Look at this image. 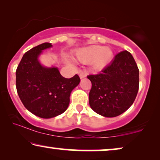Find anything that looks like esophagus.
I'll list each match as a JSON object with an SVG mask.
<instances>
[{"mask_svg": "<svg viewBox=\"0 0 160 160\" xmlns=\"http://www.w3.org/2000/svg\"><path fill=\"white\" fill-rule=\"evenodd\" d=\"M79 76H80V78H81V79H82V78H84L86 77V75H85L84 72H80V74H79Z\"/></svg>", "mask_w": 160, "mask_h": 160, "instance_id": "1", "label": "esophagus"}]
</instances>
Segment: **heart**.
I'll list each match as a JSON object with an SVG mask.
<instances>
[{"label": "heart", "instance_id": "b5f03b06", "mask_svg": "<svg viewBox=\"0 0 160 160\" xmlns=\"http://www.w3.org/2000/svg\"><path fill=\"white\" fill-rule=\"evenodd\" d=\"M113 57V52L109 47L102 46H88L76 51L75 58L82 63H90L92 68L100 70L109 64Z\"/></svg>", "mask_w": 160, "mask_h": 160}]
</instances>
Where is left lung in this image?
I'll list each match as a JSON object with an SVG mask.
<instances>
[{
	"mask_svg": "<svg viewBox=\"0 0 160 160\" xmlns=\"http://www.w3.org/2000/svg\"><path fill=\"white\" fill-rule=\"evenodd\" d=\"M87 77L92 83L89 104L100 115L106 118L120 115L136 99L139 88V69L128 51L118 53L100 73Z\"/></svg>",
	"mask_w": 160,
	"mask_h": 160,
	"instance_id": "obj_1",
	"label": "left lung"
}]
</instances>
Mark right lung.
Segmentation results:
<instances>
[{
    "label": "right lung",
    "mask_w": 160,
    "mask_h": 160,
    "mask_svg": "<svg viewBox=\"0 0 160 160\" xmlns=\"http://www.w3.org/2000/svg\"><path fill=\"white\" fill-rule=\"evenodd\" d=\"M44 42L24 53L16 71L18 95L28 111L41 118H51L66 111L72 90L80 83L79 76L65 78L57 67H45L38 57L51 48Z\"/></svg>",
    "instance_id": "1"
}]
</instances>
